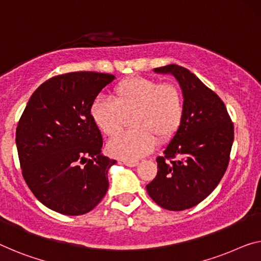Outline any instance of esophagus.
Masks as SVG:
<instances>
[{"label":"esophagus","mask_w":261,"mask_h":261,"mask_svg":"<svg viewBox=\"0 0 261 261\" xmlns=\"http://www.w3.org/2000/svg\"><path fill=\"white\" fill-rule=\"evenodd\" d=\"M123 163H125L127 167H130V168L138 166V161H123Z\"/></svg>","instance_id":"1"}]
</instances>
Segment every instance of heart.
<instances>
[{
	"instance_id": "b5f03b06",
	"label": "heart",
	"mask_w": 261,
	"mask_h": 261,
	"mask_svg": "<svg viewBox=\"0 0 261 261\" xmlns=\"http://www.w3.org/2000/svg\"><path fill=\"white\" fill-rule=\"evenodd\" d=\"M130 115V126L135 129L119 134L107 143L108 153L125 161L149 154L158 140L166 142L174 138L184 117L182 92L172 84L132 77L115 87L113 100L98 97L90 107L94 126L107 136L117 134Z\"/></svg>"
}]
</instances>
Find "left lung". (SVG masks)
<instances>
[{
    "label": "left lung",
    "mask_w": 261,
    "mask_h": 261,
    "mask_svg": "<svg viewBox=\"0 0 261 261\" xmlns=\"http://www.w3.org/2000/svg\"><path fill=\"white\" fill-rule=\"evenodd\" d=\"M171 74L182 90L184 117L177 133L159 156L158 175L146 189L163 209L182 211L197 205L216 189L225 174L233 123L214 91L184 67L170 64L154 69Z\"/></svg>",
    "instance_id": "1"
}]
</instances>
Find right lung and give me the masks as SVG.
Segmentation results:
<instances>
[{"instance_id":"right-lung-1","label":"right lung","mask_w":261,"mask_h":261,"mask_svg":"<svg viewBox=\"0 0 261 261\" xmlns=\"http://www.w3.org/2000/svg\"><path fill=\"white\" fill-rule=\"evenodd\" d=\"M113 74L71 72L43 83L27 103L17 129L22 174L35 197L67 216L94 209L117 162L101 154L102 138L90 107Z\"/></svg>"}]
</instances>
